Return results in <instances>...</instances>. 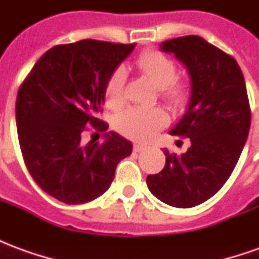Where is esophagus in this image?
<instances>
[{
	"label": "esophagus",
	"instance_id": "obj_1",
	"mask_svg": "<svg viewBox=\"0 0 259 259\" xmlns=\"http://www.w3.org/2000/svg\"><path fill=\"white\" fill-rule=\"evenodd\" d=\"M133 150H135L136 152H141V151H144V150H147V146L146 144H141V143H135Z\"/></svg>",
	"mask_w": 259,
	"mask_h": 259
}]
</instances>
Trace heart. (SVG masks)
I'll use <instances>...</instances> for the list:
<instances>
[{
	"mask_svg": "<svg viewBox=\"0 0 259 259\" xmlns=\"http://www.w3.org/2000/svg\"><path fill=\"white\" fill-rule=\"evenodd\" d=\"M141 73L158 87L162 96L169 100H178L183 94V85L176 80V64L172 58L159 51H146L136 61ZM126 72L122 66L113 69L104 87V97L108 107L118 108L124 101ZM168 122L166 113L161 109L129 108L116 119V129L122 135L144 140Z\"/></svg>",
	"mask_w": 259,
	"mask_h": 259,
	"instance_id": "1",
	"label": "heart"
}]
</instances>
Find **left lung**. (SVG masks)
<instances>
[{
  "instance_id": "obj_1",
  "label": "left lung",
  "mask_w": 259,
  "mask_h": 259,
  "mask_svg": "<svg viewBox=\"0 0 259 259\" xmlns=\"http://www.w3.org/2000/svg\"><path fill=\"white\" fill-rule=\"evenodd\" d=\"M161 50L190 74L189 108L169 135L189 137L191 146L182 155L165 148L166 163L147 176V186L165 204L191 208L217 194L233 172L250 130V102L236 59L202 37L166 40Z\"/></svg>"
}]
</instances>
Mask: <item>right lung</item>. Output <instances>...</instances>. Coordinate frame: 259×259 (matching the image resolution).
Instances as JSON below:
<instances>
[{"label": "right lung", "instance_id": "add662e5", "mask_svg": "<svg viewBox=\"0 0 259 259\" xmlns=\"http://www.w3.org/2000/svg\"><path fill=\"white\" fill-rule=\"evenodd\" d=\"M136 44L80 40L55 46L38 59L16 97V127L26 168L47 194L84 204L104 194L132 143L113 132L105 141L81 143L87 126L105 132L98 119L104 87Z\"/></svg>", "mask_w": 259, "mask_h": 259}]
</instances>
